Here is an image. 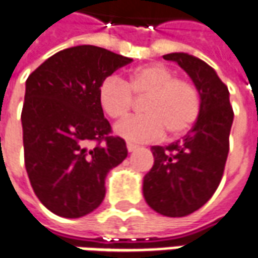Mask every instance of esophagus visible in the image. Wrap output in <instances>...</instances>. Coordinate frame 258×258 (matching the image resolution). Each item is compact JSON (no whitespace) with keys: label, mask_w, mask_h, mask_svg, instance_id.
<instances>
[{"label":"esophagus","mask_w":258,"mask_h":258,"mask_svg":"<svg viewBox=\"0 0 258 258\" xmlns=\"http://www.w3.org/2000/svg\"><path fill=\"white\" fill-rule=\"evenodd\" d=\"M127 149H128V152H134L135 149H138V145H135V144H127Z\"/></svg>","instance_id":"obj_1"}]
</instances>
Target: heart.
I'll return each mask as SVG.
<instances>
[{
  "mask_svg": "<svg viewBox=\"0 0 258 258\" xmlns=\"http://www.w3.org/2000/svg\"><path fill=\"white\" fill-rule=\"evenodd\" d=\"M135 99H145L144 116L130 117L116 124L114 133L131 142L158 140L163 130L180 137L191 128L200 114V95L196 86L177 79L176 73L160 64L137 68L124 82L109 77L100 84L99 102L107 116L120 120L130 113Z\"/></svg>",
  "mask_w": 258,
  "mask_h": 258,
  "instance_id": "heart-1",
  "label": "heart"
}]
</instances>
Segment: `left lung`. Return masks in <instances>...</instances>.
I'll list each match as a JSON object with an SVG mask.
<instances>
[{"label":"left lung","instance_id":"left-lung-1","mask_svg":"<svg viewBox=\"0 0 258 258\" xmlns=\"http://www.w3.org/2000/svg\"><path fill=\"white\" fill-rule=\"evenodd\" d=\"M163 58L177 62L191 78L200 95V114L183 140L151 148L154 166L144 176L142 192L158 214L180 218L201 208L221 183L233 110L228 88L205 61L187 53Z\"/></svg>","mask_w":258,"mask_h":258}]
</instances>
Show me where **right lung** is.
<instances>
[{
    "mask_svg": "<svg viewBox=\"0 0 258 258\" xmlns=\"http://www.w3.org/2000/svg\"><path fill=\"white\" fill-rule=\"evenodd\" d=\"M131 61L84 44L55 53L26 79L25 166L41 204L58 217L81 218L96 210L107 173L127 158L123 138L109 137L99 88ZM93 141L99 144L88 148Z\"/></svg>",
    "mask_w": 258,
    "mask_h": 258,
    "instance_id": "1",
    "label": "right lung"
}]
</instances>
